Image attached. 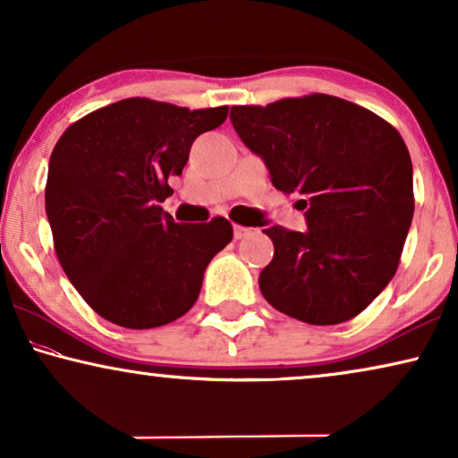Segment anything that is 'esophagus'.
<instances>
[{"label":"esophagus","mask_w":458,"mask_h":458,"mask_svg":"<svg viewBox=\"0 0 458 458\" xmlns=\"http://www.w3.org/2000/svg\"><path fill=\"white\" fill-rule=\"evenodd\" d=\"M250 233H252V229L242 227V225H235V227H233V235H235V240H243V237H248Z\"/></svg>","instance_id":"1"}]
</instances>
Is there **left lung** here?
Instances as JSON below:
<instances>
[{
	"instance_id": "obj_1",
	"label": "left lung",
	"mask_w": 458,
	"mask_h": 458,
	"mask_svg": "<svg viewBox=\"0 0 458 458\" xmlns=\"http://www.w3.org/2000/svg\"><path fill=\"white\" fill-rule=\"evenodd\" d=\"M231 123L273 185L298 198L309 227L265 229L275 254L259 277L262 296L298 321H350L390 284L409 235L404 140L371 110L325 93L233 106Z\"/></svg>"
}]
</instances>
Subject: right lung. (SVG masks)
I'll list each match as a JSON object with an SVG mask.
<instances>
[{
    "label": "right lung",
    "mask_w": 458,
    "mask_h": 458,
    "mask_svg": "<svg viewBox=\"0 0 458 458\" xmlns=\"http://www.w3.org/2000/svg\"><path fill=\"white\" fill-rule=\"evenodd\" d=\"M229 108L190 110L148 98L72 123L49 158L46 212L66 277L106 321L173 323L196 304L204 271L233 237L227 218L174 223L158 206L198 135Z\"/></svg>",
    "instance_id": "right-lung-1"
}]
</instances>
